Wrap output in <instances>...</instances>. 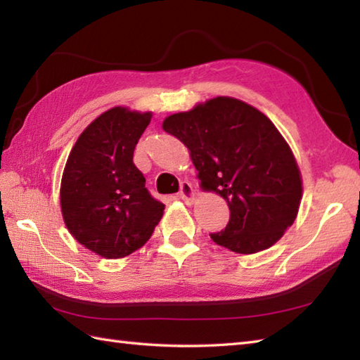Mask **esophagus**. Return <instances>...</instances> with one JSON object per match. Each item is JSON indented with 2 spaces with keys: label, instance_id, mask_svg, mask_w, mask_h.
<instances>
[{
  "label": "esophagus",
  "instance_id": "34e87169",
  "mask_svg": "<svg viewBox=\"0 0 360 360\" xmlns=\"http://www.w3.org/2000/svg\"><path fill=\"white\" fill-rule=\"evenodd\" d=\"M179 198L183 199L185 202H193V200H194L195 191H194V188H193L191 183H189V181H181Z\"/></svg>",
  "mask_w": 360,
  "mask_h": 360
}]
</instances>
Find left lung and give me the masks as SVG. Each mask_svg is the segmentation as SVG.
Wrapping results in <instances>:
<instances>
[{"label": "left lung", "mask_w": 360, "mask_h": 360, "mask_svg": "<svg viewBox=\"0 0 360 360\" xmlns=\"http://www.w3.org/2000/svg\"><path fill=\"white\" fill-rule=\"evenodd\" d=\"M162 130L188 147L200 186L227 202L230 219L212 240L236 254L279 241L302 199L300 167L262 111L233 97L210 98L167 116Z\"/></svg>", "instance_id": "1"}]
</instances>
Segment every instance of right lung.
Segmentation results:
<instances>
[{
    "instance_id": "obj_1",
    "label": "right lung",
    "mask_w": 360,
    "mask_h": 360,
    "mask_svg": "<svg viewBox=\"0 0 360 360\" xmlns=\"http://www.w3.org/2000/svg\"><path fill=\"white\" fill-rule=\"evenodd\" d=\"M152 112L114 106L75 142L60 180V212L72 236L103 259L144 246L165 205L146 188L133 153Z\"/></svg>"
}]
</instances>
